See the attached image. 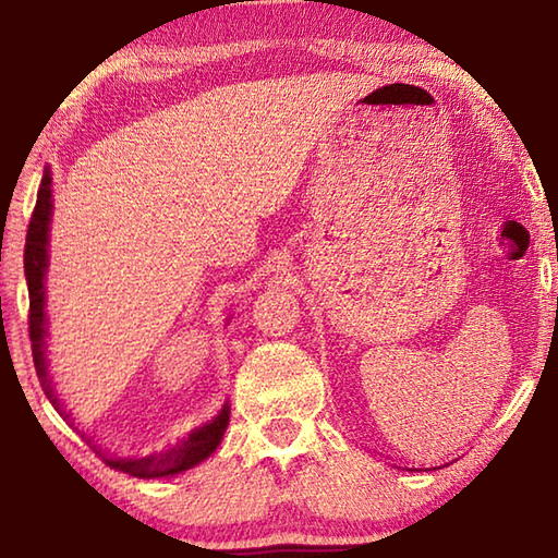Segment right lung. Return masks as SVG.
Returning <instances> with one entry per match:
<instances>
[{
  "instance_id": "1",
  "label": "right lung",
  "mask_w": 558,
  "mask_h": 558,
  "mask_svg": "<svg viewBox=\"0 0 558 558\" xmlns=\"http://www.w3.org/2000/svg\"><path fill=\"white\" fill-rule=\"evenodd\" d=\"M51 211H53V199H51V169H44L39 194H36V206L29 221V231H26V245H24V276L26 286H29V337H32V354H34V366L36 376H39L44 393L49 396L53 409L63 415V421H71V413L63 409L59 396L53 391L51 376H49V364H46V337H49V325H46V268H49V226H51ZM229 403H223V409L216 413L204 426L194 428L184 440H179L177 446L167 448L162 452H153V456L145 458H120L110 456L108 450H96L98 456L106 460V465L118 472H128L132 477H167L177 475V472H184L189 468L199 465L211 452L219 448L223 438V430L229 426Z\"/></svg>"
}]
</instances>
